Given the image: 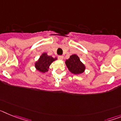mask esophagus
Instances as JSON below:
<instances>
[{
	"label": "esophagus",
	"mask_w": 121,
	"mask_h": 121,
	"mask_svg": "<svg viewBox=\"0 0 121 121\" xmlns=\"http://www.w3.org/2000/svg\"><path fill=\"white\" fill-rule=\"evenodd\" d=\"M58 57L59 59L61 60L64 59V56H58V57Z\"/></svg>",
	"instance_id": "esophagus-1"
}]
</instances>
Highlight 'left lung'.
I'll list each match as a JSON object with an SVG mask.
<instances>
[{
  "label": "left lung",
  "instance_id": "8db88e82",
  "mask_svg": "<svg viewBox=\"0 0 121 121\" xmlns=\"http://www.w3.org/2000/svg\"><path fill=\"white\" fill-rule=\"evenodd\" d=\"M65 64L69 71L74 74H79L84 72L85 67L80 60L79 57L76 54L70 56V58L66 60Z\"/></svg>",
  "mask_w": 121,
  "mask_h": 121
}]
</instances>
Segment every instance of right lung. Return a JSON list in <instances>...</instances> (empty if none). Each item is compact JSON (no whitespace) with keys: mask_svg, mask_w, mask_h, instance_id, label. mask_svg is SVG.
<instances>
[{"mask_svg":"<svg viewBox=\"0 0 121 121\" xmlns=\"http://www.w3.org/2000/svg\"><path fill=\"white\" fill-rule=\"evenodd\" d=\"M56 59V57L53 58L52 56H48L47 53H43L40 56L38 60L35 63V67L40 72H47L51 63Z\"/></svg>","mask_w":121,"mask_h":121,"instance_id":"add662e5","label":"right lung"}]
</instances>
